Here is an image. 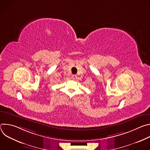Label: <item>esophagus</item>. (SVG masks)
Here are the masks:
<instances>
[{"label": "esophagus", "instance_id": "esophagus-1", "mask_svg": "<svg viewBox=\"0 0 150 150\" xmlns=\"http://www.w3.org/2000/svg\"><path fill=\"white\" fill-rule=\"evenodd\" d=\"M71 78H72V79L75 80V79L77 78V76H76V75H72V76H71Z\"/></svg>", "mask_w": 150, "mask_h": 150}]
</instances>
